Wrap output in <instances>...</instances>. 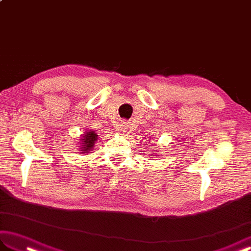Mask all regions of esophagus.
Wrapping results in <instances>:
<instances>
[{"label":"esophagus","mask_w":251,"mask_h":251,"mask_svg":"<svg viewBox=\"0 0 251 251\" xmlns=\"http://www.w3.org/2000/svg\"><path fill=\"white\" fill-rule=\"evenodd\" d=\"M117 129H119V130L122 131V132L127 131V124H126V122L121 121V122L119 123V125H117Z\"/></svg>","instance_id":"obj_1"}]
</instances>
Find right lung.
Instances as JSON below:
<instances>
[{"label": "right lung", "instance_id": "add662e5", "mask_svg": "<svg viewBox=\"0 0 251 251\" xmlns=\"http://www.w3.org/2000/svg\"><path fill=\"white\" fill-rule=\"evenodd\" d=\"M98 139V135L96 131L89 130L86 131V134L83 136V139H81V153H88L92 149L95 147V142Z\"/></svg>", "mask_w": 251, "mask_h": 251}]
</instances>
